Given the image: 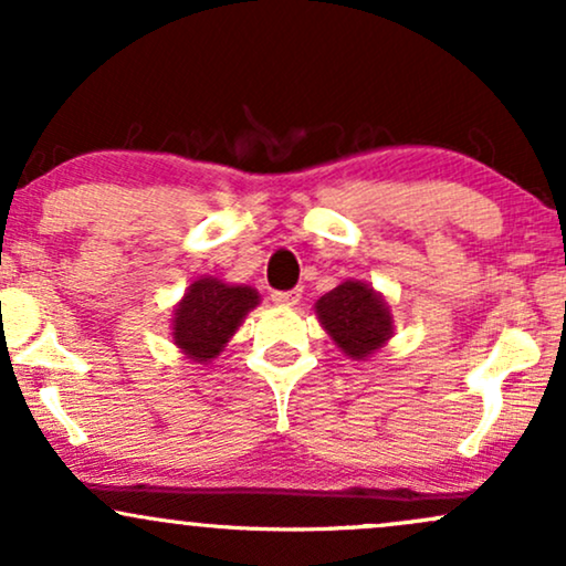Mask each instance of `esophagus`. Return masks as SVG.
Returning <instances> with one entry per match:
<instances>
[{
    "instance_id": "obj_1",
    "label": "esophagus",
    "mask_w": 566,
    "mask_h": 566,
    "mask_svg": "<svg viewBox=\"0 0 566 566\" xmlns=\"http://www.w3.org/2000/svg\"><path fill=\"white\" fill-rule=\"evenodd\" d=\"M301 295L303 292L301 290H287V292H274V303H279V305H297L301 303Z\"/></svg>"
}]
</instances>
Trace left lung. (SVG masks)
Listing matches in <instances>:
<instances>
[{
	"mask_svg": "<svg viewBox=\"0 0 566 566\" xmlns=\"http://www.w3.org/2000/svg\"><path fill=\"white\" fill-rule=\"evenodd\" d=\"M314 308L335 346L350 359H367L394 335V316L388 303L382 301L380 292L356 279L337 284L316 301Z\"/></svg>",
	"mask_w": 566,
	"mask_h": 566,
	"instance_id": "left-lung-1",
	"label": "left lung"
}]
</instances>
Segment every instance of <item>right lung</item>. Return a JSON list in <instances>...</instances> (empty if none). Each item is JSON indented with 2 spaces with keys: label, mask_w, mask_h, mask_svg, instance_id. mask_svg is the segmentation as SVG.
<instances>
[{
  "label": "right lung",
  "mask_w": 566,
  "mask_h": 566,
  "mask_svg": "<svg viewBox=\"0 0 566 566\" xmlns=\"http://www.w3.org/2000/svg\"><path fill=\"white\" fill-rule=\"evenodd\" d=\"M261 303L258 290L247 284H226L216 276H201L175 305L172 340L191 361H212L239 324Z\"/></svg>",
  "instance_id": "add662e5"
}]
</instances>
